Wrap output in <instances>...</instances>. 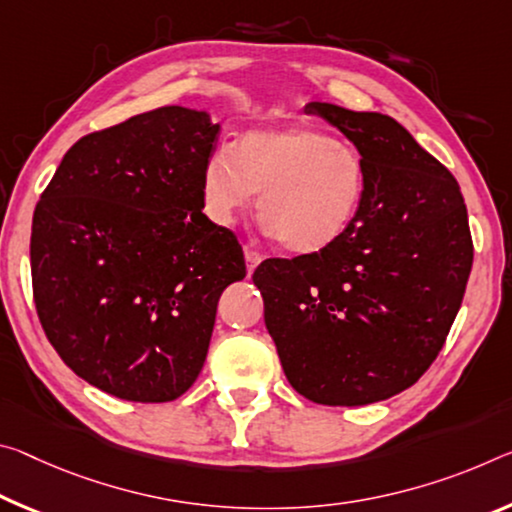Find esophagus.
Wrapping results in <instances>:
<instances>
[{"mask_svg": "<svg viewBox=\"0 0 512 512\" xmlns=\"http://www.w3.org/2000/svg\"><path fill=\"white\" fill-rule=\"evenodd\" d=\"M243 255H246L248 273H250V271H255V269H257V264L262 262V259H264V255L259 253V250H255L253 246H246V248H243Z\"/></svg>", "mask_w": 512, "mask_h": 512, "instance_id": "1", "label": "esophagus"}]
</instances>
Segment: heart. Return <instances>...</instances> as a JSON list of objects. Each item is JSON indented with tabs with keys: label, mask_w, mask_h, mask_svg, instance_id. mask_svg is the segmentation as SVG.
I'll use <instances>...</instances> for the list:
<instances>
[{
	"label": "heart",
	"mask_w": 512,
	"mask_h": 512,
	"mask_svg": "<svg viewBox=\"0 0 512 512\" xmlns=\"http://www.w3.org/2000/svg\"><path fill=\"white\" fill-rule=\"evenodd\" d=\"M259 193V216L289 253L330 248L358 218L367 196V164L358 148L307 125L253 129L207 159V214L230 225Z\"/></svg>",
	"instance_id": "b5f03b06"
}]
</instances>
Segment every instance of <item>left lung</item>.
Returning <instances> with one entry per match:
<instances>
[{"instance_id": "left-lung-1", "label": "left lung", "mask_w": 512, "mask_h": 512, "mask_svg": "<svg viewBox=\"0 0 512 512\" xmlns=\"http://www.w3.org/2000/svg\"><path fill=\"white\" fill-rule=\"evenodd\" d=\"M367 164V196L342 239L264 259L253 282L285 376L321 405L403 392L442 351L474 262L456 177L394 118L310 102Z\"/></svg>"}]
</instances>
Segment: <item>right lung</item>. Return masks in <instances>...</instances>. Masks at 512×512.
Masks as SVG:
<instances>
[{"label": "right lung", "instance_id": "obj_1", "mask_svg": "<svg viewBox=\"0 0 512 512\" xmlns=\"http://www.w3.org/2000/svg\"><path fill=\"white\" fill-rule=\"evenodd\" d=\"M218 136L205 111L161 107L66 152L31 223V285L47 339L86 383L139 403L196 383L241 243L202 214Z\"/></svg>", "mask_w": 512, "mask_h": 512}]
</instances>
